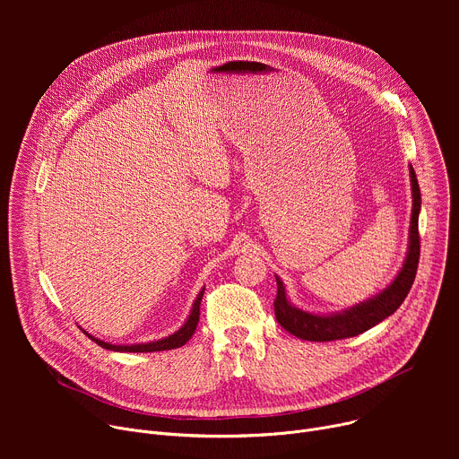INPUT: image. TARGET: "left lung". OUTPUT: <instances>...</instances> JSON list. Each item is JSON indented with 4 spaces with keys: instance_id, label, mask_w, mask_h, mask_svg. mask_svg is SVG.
<instances>
[{
    "instance_id": "8db88e82",
    "label": "left lung",
    "mask_w": 459,
    "mask_h": 459,
    "mask_svg": "<svg viewBox=\"0 0 459 459\" xmlns=\"http://www.w3.org/2000/svg\"><path fill=\"white\" fill-rule=\"evenodd\" d=\"M411 185H412V218H411V236H409V252L403 264V269L383 292L377 296L345 310L340 314L319 316L299 310L292 307L287 299L285 287L281 280L276 276L278 294L274 299V312L278 323L290 334L307 342H334L358 336L374 325L394 314L400 305L405 301L420 264V230L418 218L421 209V192L418 185L416 172L411 165Z\"/></svg>"
}]
</instances>
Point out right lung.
I'll list each match as a JSON object with an SVG mask.
<instances>
[{
  "label": "right lung",
  "instance_id": "obj_1",
  "mask_svg": "<svg viewBox=\"0 0 459 459\" xmlns=\"http://www.w3.org/2000/svg\"><path fill=\"white\" fill-rule=\"evenodd\" d=\"M204 292L205 289L198 294V298H195L194 305H192V310H190V316L188 319L185 321V325L181 326V329L174 334H170L169 338H163V340H158V342H151V343H140V345H110L107 342H101L94 336H91L89 333H85L94 343H98L100 347L103 349H108V351H116V352H160V351H170V349H178L181 345H185L194 331L195 326H198V321H200V305H202V298H204Z\"/></svg>",
  "mask_w": 459,
  "mask_h": 459
}]
</instances>
